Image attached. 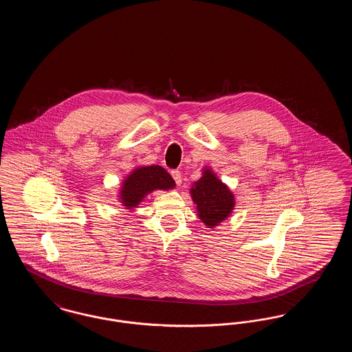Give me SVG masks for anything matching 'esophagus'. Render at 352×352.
<instances>
[{
    "instance_id": "obj_1",
    "label": "esophagus",
    "mask_w": 352,
    "mask_h": 352,
    "mask_svg": "<svg viewBox=\"0 0 352 352\" xmlns=\"http://www.w3.org/2000/svg\"><path fill=\"white\" fill-rule=\"evenodd\" d=\"M171 177L174 178L175 184H178V186L182 184V173L179 170H173L171 171Z\"/></svg>"
}]
</instances>
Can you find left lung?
<instances>
[{"label":"left lung","instance_id":"8db88e82","mask_svg":"<svg viewBox=\"0 0 352 352\" xmlns=\"http://www.w3.org/2000/svg\"><path fill=\"white\" fill-rule=\"evenodd\" d=\"M190 195L197 215L207 228L218 227L234 210V192L208 166L201 168V177L191 184Z\"/></svg>","mask_w":352,"mask_h":352}]
</instances>
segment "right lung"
<instances>
[{"mask_svg":"<svg viewBox=\"0 0 352 352\" xmlns=\"http://www.w3.org/2000/svg\"><path fill=\"white\" fill-rule=\"evenodd\" d=\"M174 187V179L162 166H137L122 179L118 199L125 210L133 211L153 191H168Z\"/></svg>","mask_w":352,"mask_h":352,"instance_id":"right-lung-1","label":"right lung"}]
</instances>
